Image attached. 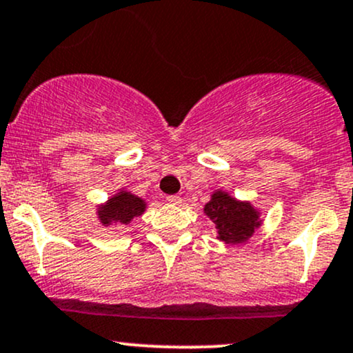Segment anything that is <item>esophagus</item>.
Masks as SVG:
<instances>
[{"mask_svg":"<svg viewBox=\"0 0 353 353\" xmlns=\"http://www.w3.org/2000/svg\"><path fill=\"white\" fill-rule=\"evenodd\" d=\"M165 201H168V203H170V204H181V196H176V194H172V196H168L165 197Z\"/></svg>","mask_w":353,"mask_h":353,"instance_id":"1","label":"esophagus"}]
</instances>
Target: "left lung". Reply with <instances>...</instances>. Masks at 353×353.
<instances>
[{
  "mask_svg": "<svg viewBox=\"0 0 353 353\" xmlns=\"http://www.w3.org/2000/svg\"><path fill=\"white\" fill-rule=\"evenodd\" d=\"M218 230L219 239L239 243L253 234L258 226V214L248 203H238L224 192H216L204 208Z\"/></svg>",
  "mask_w": 353,
  "mask_h": 353,
  "instance_id": "1",
  "label": "left lung"
}]
</instances>
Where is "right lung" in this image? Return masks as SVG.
<instances>
[{"label":"right lung","mask_w":353,"mask_h":353,"mask_svg":"<svg viewBox=\"0 0 353 353\" xmlns=\"http://www.w3.org/2000/svg\"><path fill=\"white\" fill-rule=\"evenodd\" d=\"M145 204L144 201L139 199L129 192H120V194L114 196L110 201L102 208L99 212L100 221L103 224L108 223H120L127 224L130 223L135 216H141L144 212Z\"/></svg>","instance_id":"1"}]
</instances>
